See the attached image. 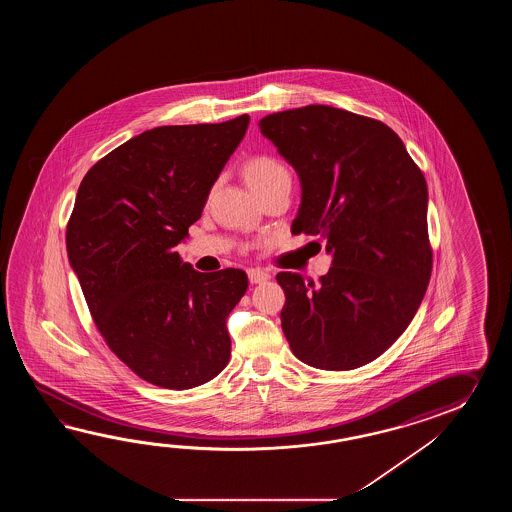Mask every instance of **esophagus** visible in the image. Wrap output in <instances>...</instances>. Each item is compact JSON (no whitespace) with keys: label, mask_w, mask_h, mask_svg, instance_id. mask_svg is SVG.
I'll return each instance as SVG.
<instances>
[{"label":"esophagus","mask_w":512,"mask_h":512,"mask_svg":"<svg viewBox=\"0 0 512 512\" xmlns=\"http://www.w3.org/2000/svg\"><path fill=\"white\" fill-rule=\"evenodd\" d=\"M247 274H249V282L251 283H265L271 278L269 272L263 271V269H249Z\"/></svg>","instance_id":"esophagus-1"}]
</instances>
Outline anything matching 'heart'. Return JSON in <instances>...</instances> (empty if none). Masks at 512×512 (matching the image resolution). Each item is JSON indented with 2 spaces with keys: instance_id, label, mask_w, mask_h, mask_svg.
Segmentation results:
<instances>
[{
  "instance_id": "obj_1",
  "label": "heart",
  "mask_w": 512,
  "mask_h": 512,
  "mask_svg": "<svg viewBox=\"0 0 512 512\" xmlns=\"http://www.w3.org/2000/svg\"><path fill=\"white\" fill-rule=\"evenodd\" d=\"M243 174H245V181L256 194L280 181H289V174L282 164L267 155L252 157L251 161L245 164Z\"/></svg>"
}]
</instances>
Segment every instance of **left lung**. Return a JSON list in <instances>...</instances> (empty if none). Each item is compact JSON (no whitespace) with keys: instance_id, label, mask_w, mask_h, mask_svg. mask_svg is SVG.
<instances>
[{"instance_id":"obj_1","label":"left lung","mask_w":512,"mask_h":512,"mask_svg":"<svg viewBox=\"0 0 512 512\" xmlns=\"http://www.w3.org/2000/svg\"><path fill=\"white\" fill-rule=\"evenodd\" d=\"M300 179L291 230L326 243L320 282L278 272L282 329L296 359L355 370L410 326L432 272L428 188L403 141L379 120L309 104L260 120Z\"/></svg>"}]
</instances>
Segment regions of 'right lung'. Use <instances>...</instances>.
Masks as SVG:
<instances>
[{"instance_id": "obj_1", "label": "right lung", "mask_w": 512, "mask_h": 512, "mask_svg": "<svg viewBox=\"0 0 512 512\" xmlns=\"http://www.w3.org/2000/svg\"><path fill=\"white\" fill-rule=\"evenodd\" d=\"M249 115L142 131L82 179L67 258L109 348L144 381L188 390L230 359L227 318L247 291L241 269L199 272L177 245L238 148Z\"/></svg>"}]
</instances>
